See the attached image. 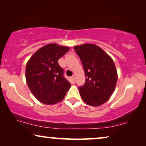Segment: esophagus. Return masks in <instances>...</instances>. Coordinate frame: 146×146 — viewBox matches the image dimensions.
<instances>
[{
	"mask_svg": "<svg viewBox=\"0 0 146 146\" xmlns=\"http://www.w3.org/2000/svg\"><path fill=\"white\" fill-rule=\"evenodd\" d=\"M71 78H72V79H73V81H75V75H73V76H72V77H71Z\"/></svg>",
	"mask_w": 146,
	"mask_h": 146,
	"instance_id": "obj_1",
	"label": "esophagus"
}]
</instances>
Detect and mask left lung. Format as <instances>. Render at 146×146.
<instances>
[{
  "mask_svg": "<svg viewBox=\"0 0 146 146\" xmlns=\"http://www.w3.org/2000/svg\"><path fill=\"white\" fill-rule=\"evenodd\" d=\"M80 58L86 79L79 87L81 98L91 106H100L107 101L115 90L117 73L113 61L100 46L94 44L75 46Z\"/></svg>",
  "mask_w": 146,
  "mask_h": 146,
  "instance_id": "obj_1",
  "label": "left lung"
}]
</instances>
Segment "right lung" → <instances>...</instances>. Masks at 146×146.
<instances>
[{
  "label": "right lung",
  "instance_id": "add662e5",
  "mask_svg": "<svg viewBox=\"0 0 146 146\" xmlns=\"http://www.w3.org/2000/svg\"><path fill=\"white\" fill-rule=\"evenodd\" d=\"M69 47L50 43L33 54L27 63L26 81L34 96L42 104L53 105L61 102L71 87L63 76L58 60Z\"/></svg>",
  "mask_w": 146,
  "mask_h": 146
}]
</instances>
